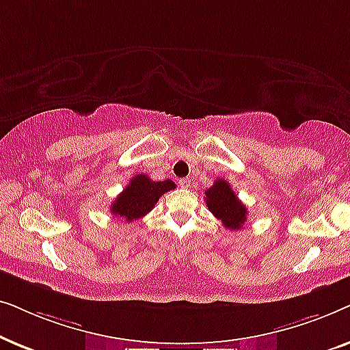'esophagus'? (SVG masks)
Segmentation results:
<instances>
[{"label": "esophagus", "instance_id": "34e87169", "mask_svg": "<svg viewBox=\"0 0 350 350\" xmlns=\"http://www.w3.org/2000/svg\"><path fill=\"white\" fill-rule=\"evenodd\" d=\"M178 185L181 186V188L188 189V188H189V186H191V180H189V178H181V180L178 181Z\"/></svg>", "mask_w": 350, "mask_h": 350}]
</instances>
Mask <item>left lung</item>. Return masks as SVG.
Returning <instances> with one entry per match:
<instances>
[{"mask_svg":"<svg viewBox=\"0 0 350 350\" xmlns=\"http://www.w3.org/2000/svg\"><path fill=\"white\" fill-rule=\"evenodd\" d=\"M205 204L215 218L221 219L223 226L229 231L242 229L247 219V207L237 199L226 180L217 178L213 186L205 191Z\"/></svg>","mask_w":350,"mask_h":350,"instance_id":"8db88e82","label":"left lung"}]
</instances>
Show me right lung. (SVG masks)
Returning <instances> with one entry per match:
<instances>
[{
	"instance_id": "right-lung-1",
	"label": "right lung",
	"mask_w": 350,
	"mask_h": 350,
	"mask_svg": "<svg viewBox=\"0 0 350 350\" xmlns=\"http://www.w3.org/2000/svg\"><path fill=\"white\" fill-rule=\"evenodd\" d=\"M175 188L176 185L172 180L152 181L148 175L138 174L113 200L109 210L114 217H121L126 221L132 223L133 219H140L146 213H150L161 196Z\"/></svg>"
}]
</instances>
